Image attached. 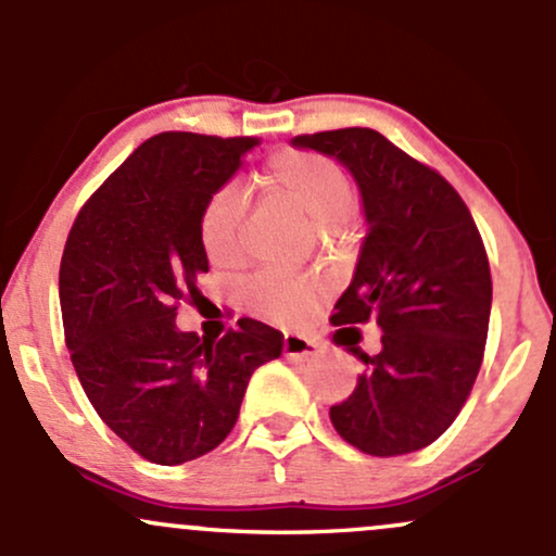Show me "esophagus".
I'll list each match as a JSON object with an SVG mask.
<instances>
[{
  "label": "esophagus",
  "instance_id": "esophagus-1",
  "mask_svg": "<svg viewBox=\"0 0 556 556\" xmlns=\"http://www.w3.org/2000/svg\"><path fill=\"white\" fill-rule=\"evenodd\" d=\"M282 353L285 358L290 361H298V363H308L318 358V344L314 340H308V337H300V334H285V342H282Z\"/></svg>",
  "mask_w": 556,
  "mask_h": 556
}]
</instances>
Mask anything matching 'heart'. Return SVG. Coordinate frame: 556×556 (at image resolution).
I'll list each match as a JSON object with an SVG mask.
<instances>
[{
    "label": "heart",
    "instance_id": "heart-1",
    "mask_svg": "<svg viewBox=\"0 0 556 556\" xmlns=\"http://www.w3.org/2000/svg\"><path fill=\"white\" fill-rule=\"evenodd\" d=\"M264 195L274 206L298 214L300 219L334 232L353 214V185L337 162L314 151H282L269 162L264 175ZM242 198L235 190H222L203 206L198 222V240L203 256L216 269H229L240 261ZM248 311L264 321L290 324L303 321L316 300V285L308 279L258 277L242 292Z\"/></svg>",
    "mask_w": 556,
    "mask_h": 556
}]
</instances>
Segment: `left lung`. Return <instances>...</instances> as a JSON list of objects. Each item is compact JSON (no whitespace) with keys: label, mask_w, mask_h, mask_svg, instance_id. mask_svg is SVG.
Segmentation results:
<instances>
[{"label":"left lung","mask_w":556,"mask_h":556,"mask_svg":"<svg viewBox=\"0 0 556 556\" xmlns=\"http://www.w3.org/2000/svg\"><path fill=\"white\" fill-rule=\"evenodd\" d=\"M334 156L358 182L368 235L337 300L334 342L366 363L358 387L329 407L348 444L397 457L437 442L457 418L483 361L491 314L486 248L457 190L371 127L292 138ZM376 320L382 350L355 349L348 323Z\"/></svg>","instance_id":"left-lung-1"}]
</instances>
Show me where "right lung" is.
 I'll return each mask as SVG.
<instances>
[{
	"label": "right lung",
	"instance_id": "add662e5",
	"mask_svg": "<svg viewBox=\"0 0 556 556\" xmlns=\"http://www.w3.org/2000/svg\"><path fill=\"white\" fill-rule=\"evenodd\" d=\"M256 143L149 138L88 198L62 253V324L83 392L156 465H182L225 442L253 371L282 355V331L256 318H240L222 340L175 324L180 300H203V206Z\"/></svg>",
	"mask_w": 556,
	"mask_h": 556
}]
</instances>
